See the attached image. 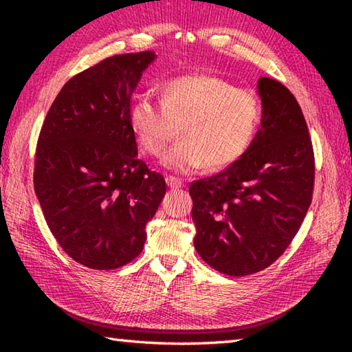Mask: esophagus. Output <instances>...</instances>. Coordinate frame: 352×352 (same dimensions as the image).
<instances>
[{
  "label": "esophagus",
  "mask_w": 352,
  "mask_h": 352,
  "mask_svg": "<svg viewBox=\"0 0 352 352\" xmlns=\"http://www.w3.org/2000/svg\"><path fill=\"white\" fill-rule=\"evenodd\" d=\"M166 183H168L169 188H182L183 186V182L180 180V178H177L174 175H168L166 177Z\"/></svg>",
  "instance_id": "esophagus-1"
}]
</instances>
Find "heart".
Wrapping results in <instances>:
<instances>
[{"label":"heart","mask_w":352,"mask_h":352,"mask_svg":"<svg viewBox=\"0 0 352 352\" xmlns=\"http://www.w3.org/2000/svg\"><path fill=\"white\" fill-rule=\"evenodd\" d=\"M261 119L262 107L252 91L208 74L170 77L160 87V105L140 94L129 109L135 140L152 157L163 153L178 129L180 141L163 164L183 174L236 163L252 146Z\"/></svg>","instance_id":"b5f03b06"}]
</instances>
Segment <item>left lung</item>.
I'll list each match as a JSON object with an SVG mask.
<instances>
[{
    "instance_id": "8db88e82",
    "label": "left lung",
    "mask_w": 352,
    "mask_h": 352,
    "mask_svg": "<svg viewBox=\"0 0 352 352\" xmlns=\"http://www.w3.org/2000/svg\"><path fill=\"white\" fill-rule=\"evenodd\" d=\"M261 127L236 163L190 183L194 247L208 265L245 276L272 265L296 236L312 201L315 158L294 94L258 80Z\"/></svg>"
}]
</instances>
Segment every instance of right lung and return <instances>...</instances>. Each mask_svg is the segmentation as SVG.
<instances>
[{
    "label": "right lung",
    "mask_w": 352,
    "mask_h": 352,
    "mask_svg": "<svg viewBox=\"0 0 352 352\" xmlns=\"http://www.w3.org/2000/svg\"><path fill=\"white\" fill-rule=\"evenodd\" d=\"M155 57L113 56L71 77L40 130L35 194L58 245L88 269L133 261L166 194L163 175L138 158L129 124L132 93Z\"/></svg>",
    "instance_id": "add662e5"
}]
</instances>
